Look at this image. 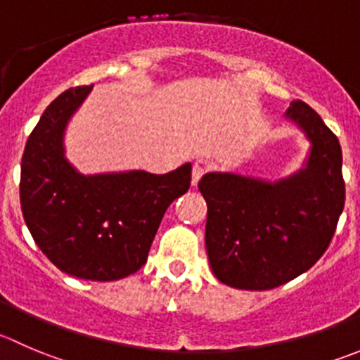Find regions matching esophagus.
I'll list each match as a JSON object with an SVG mask.
<instances>
[{
	"label": "esophagus",
	"mask_w": 360,
	"mask_h": 360,
	"mask_svg": "<svg viewBox=\"0 0 360 360\" xmlns=\"http://www.w3.org/2000/svg\"><path fill=\"white\" fill-rule=\"evenodd\" d=\"M205 174V165L202 162H195L193 165V170H191V184L193 186H197L198 181H200V177Z\"/></svg>",
	"instance_id": "obj_1"
}]
</instances>
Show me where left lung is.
I'll return each instance as SVG.
<instances>
[{
    "label": "left lung",
    "instance_id": "1",
    "mask_svg": "<svg viewBox=\"0 0 360 360\" xmlns=\"http://www.w3.org/2000/svg\"><path fill=\"white\" fill-rule=\"evenodd\" d=\"M311 142L308 162L287 179L205 174V248L212 273L240 290H271L316 264L345 207L341 146L322 117L295 100L287 114Z\"/></svg>",
    "mask_w": 360,
    "mask_h": 360
}]
</instances>
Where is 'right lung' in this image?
Segmentation results:
<instances>
[{
    "mask_svg": "<svg viewBox=\"0 0 360 360\" xmlns=\"http://www.w3.org/2000/svg\"><path fill=\"white\" fill-rule=\"evenodd\" d=\"M91 87L61 93L31 131L20 163V207L34 243L59 271L114 281L146 264L167 207L190 188L191 165L162 176L77 172L65 158L63 135Z\"/></svg>",
    "mask_w": 360,
    "mask_h": 360,
    "instance_id": "add662e5",
    "label": "right lung"
}]
</instances>
